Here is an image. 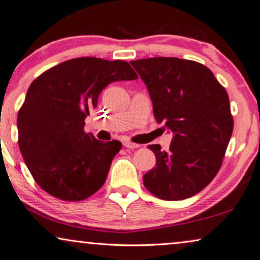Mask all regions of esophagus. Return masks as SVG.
I'll use <instances>...</instances> for the list:
<instances>
[{
  "label": "esophagus",
  "instance_id": "obj_1",
  "mask_svg": "<svg viewBox=\"0 0 260 260\" xmlns=\"http://www.w3.org/2000/svg\"><path fill=\"white\" fill-rule=\"evenodd\" d=\"M123 146L127 148H138L140 147L139 144H134L132 141H123Z\"/></svg>",
  "mask_w": 260,
  "mask_h": 260
}]
</instances>
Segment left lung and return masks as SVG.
Masks as SVG:
<instances>
[{
	"mask_svg": "<svg viewBox=\"0 0 260 260\" xmlns=\"http://www.w3.org/2000/svg\"><path fill=\"white\" fill-rule=\"evenodd\" d=\"M131 64L147 86L157 122L174 134L168 152L148 146L155 166L144 175V185L166 201L196 195L219 172L233 132L226 89L193 60L157 57Z\"/></svg>",
	"mask_w": 260,
	"mask_h": 260,
	"instance_id": "8db88e82",
	"label": "left lung"
}]
</instances>
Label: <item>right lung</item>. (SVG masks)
<instances>
[{
  "label": "right lung",
  "instance_id": "right-lung-1",
  "mask_svg": "<svg viewBox=\"0 0 260 260\" xmlns=\"http://www.w3.org/2000/svg\"><path fill=\"white\" fill-rule=\"evenodd\" d=\"M137 78L124 60L82 57L34 79L17 114L19 147L45 191L63 201H82L105 184L122 144L85 133L84 120L107 85Z\"/></svg>",
  "mask_w": 260,
  "mask_h": 260
}]
</instances>
